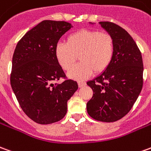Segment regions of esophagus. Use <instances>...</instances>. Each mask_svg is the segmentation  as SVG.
I'll list each match as a JSON object with an SVG mask.
<instances>
[{
  "instance_id": "esophagus-1",
  "label": "esophagus",
  "mask_w": 151,
  "mask_h": 151,
  "mask_svg": "<svg viewBox=\"0 0 151 151\" xmlns=\"http://www.w3.org/2000/svg\"><path fill=\"white\" fill-rule=\"evenodd\" d=\"M78 84L79 87H83V86H84L85 85H86V83H83V82H78Z\"/></svg>"
}]
</instances>
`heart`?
I'll list each match as a JSON object with an SVG mask.
<instances>
[{"label":"heart","instance_id":"b5f03b06","mask_svg":"<svg viewBox=\"0 0 151 151\" xmlns=\"http://www.w3.org/2000/svg\"><path fill=\"white\" fill-rule=\"evenodd\" d=\"M115 43L108 32L98 30L82 29L71 33L66 43L60 42L55 47V55L59 65L68 71L77 56L80 63L71 69L68 76L82 81L89 78L93 72L101 73L107 69L113 60Z\"/></svg>","mask_w":151,"mask_h":151}]
</instances>
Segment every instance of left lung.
<instances>
[{
  "label": "left lung",
  "instance_id": "8db88e82",
  "mask_svg": "<svg viewBox=\"0 0 151 151\" xmlns=\"http://www.w3.org/2000/svg\"><path fill=\"white\" fill-rule=\"evenodd\" d=\"M100 24L114 37L115 51L107 69L86 83L93 91L86 110L94 119L111 123L126 115L137 101L143 86V61L125 29L108 21Z\"/></svg>",
  "mask_w": 151,
  "mask_h": 151
}]
</instances>
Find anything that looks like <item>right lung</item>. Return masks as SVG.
I'll return each instance as SVG.
<instances>
[{
  "mask_svg": "<svg viewBox=\"0 0 151 151\" xmlns=\"http://www.w3.org/2000/svg\"><path fill=\"white\" fill-rule=\"evenodd\" d=\"M72 25L44 20L19 41L13 55L10 85L25 114L39 124L62 119L67 102L78 88L68 79L55 55V47ZM60 78L62 83H54Z\"/></svg>",
  "mask_w": 151,
  "mask_h": 151,
  "instance_id": "obj_1",
  "label": "right lung"
}]
</instances>
